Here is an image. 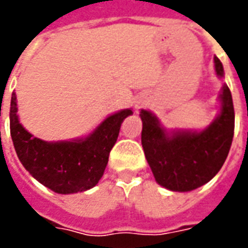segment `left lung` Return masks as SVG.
I'll use <instances>...</instances> for the list:
<instances>
[{
    "label": "left lung",
    "mask_w": 248,
    "mask_h": 248,
    "mask_svg": "<svg viewBox=\"0 0 248 248\" xmlns=\"http://www.w3.org/2000/svg\"><path fill=\"white\" fill-rule=\"evenodd\" d=\"M215 74L224 70L214 57ZM218 115L202 130L166 129L149 110H140L142 147L158 185L167 190L187 192L213 179L229 155L234 137V105L230 89L223 83L219 94Z\"/></svg>",
    "instance_id": "1"
}]
</instances>
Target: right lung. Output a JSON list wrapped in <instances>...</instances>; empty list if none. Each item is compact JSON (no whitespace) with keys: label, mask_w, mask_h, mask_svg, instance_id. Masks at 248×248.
<instances>
[{"label":"right lung","mask_w":248,"mask_h":248,"mask_svg":"<svg viewBox=\"0 0 248 248\" xmlns=\"http://www.w3.org/2000/svg\"><path fill=\"white\" fill-rule=\"evenodd\" d=\"M17 111V97L13 93L10 135L19 162L31 177L51 191L76 194L90 190L99 182L121 124L133 114V108L108 115L86 137L57 142H47L30 134L19 122Z\"/></svg>","instance_id":"1"}]
</instances>
